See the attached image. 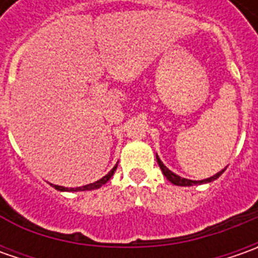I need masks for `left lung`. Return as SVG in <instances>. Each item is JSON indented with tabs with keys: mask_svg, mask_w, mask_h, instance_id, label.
<instances>
[{
	"mask_svg": "<svg viewBox=\"0 0 258 258\" xmlns=\"http://www.w3.org/2000/svg\"><path fill=\"white\" fill-rule=\"evenodd\" d=\"M156 161H158V165H159V168L162 169V172L166 176V179L169 181V182H172L173 185H179V186H192V185H201V183H207V182H211V181H215L221 173L225 171V168H224L223 171H220L218 173H215L213 175L211 178H207V179H203V181H192V179H186V178H181L179 175H176V173H173L172 171H169L164 164H162V161L159 159V156L156 155Z\"/></svg>",
	"mask_w": 258,
	"mask_h": 258,
	"instance_id": "8db88e82",
	"label": "left lung"
}]
</instances>
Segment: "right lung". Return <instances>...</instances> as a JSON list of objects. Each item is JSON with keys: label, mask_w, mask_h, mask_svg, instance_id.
Returning <instances> with one entry per match:
<instances>
[{"label": "right lung", "mask_w": 258, "mask_h": 258, "mask_svg": "<svg viewBox=\"0 0 258 258\" xmlns=\"http://www.w3.org/2000/svg\"><path fill=\"white\" fill-rule=\"evenodd\" d=\"M116 168H117V165H114L113 169L107 173V175H104L103 178H100L99 181H96V182L93 183H89V185H85V186H79V188H64V186H60V185H54V188L55 189H58V191H92V189H97V188H100L102 185H104V183L107 182V181L113 176Z\"/></svg>", "instance_id": "right-lung-1"}]
</instances>
